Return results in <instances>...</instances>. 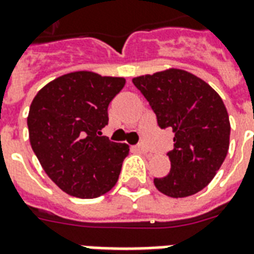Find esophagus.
Here are the masks:
<instances>
[{
	"instance_id": "34e87169",
	"label": "esophagus",
	"mask_w": 254,
	"mask_h": 254,
	"mask_svg": "<svg viewBox=\"0 0 254 254\" xmlns=\"http://www.w3.org/2000/svg\"><path fill=\"white\" fill-rule=\"evenodd\" d=\"M134 150H135V152H138V153H148V149L145 148L144 145H141V144L135 145Z\"/></svg>"
}]
</instances>
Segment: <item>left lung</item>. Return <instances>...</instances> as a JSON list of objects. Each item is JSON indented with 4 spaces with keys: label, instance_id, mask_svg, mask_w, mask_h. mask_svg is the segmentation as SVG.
Instances as JSON below:
<instances>
[{
    "label": "left lung",
    "instance_id": "8db88e82",
    "mask_svg": "<svg viewBox=\"0 0 254 254\" xmlns=\"http://www.w3.org/2000/svg\"><path fill=\"white\" fill-rule=\"evenodd\" d=\"M156 113L158 127L174 133L168 152L170 172L154 179L166 196L180 198L204 189L222 165L229 149V116L217 92L181 69L133 78Z\"/></svg>",
    "mask_w": 254,
    "mask_h": 254
}]
</instances>
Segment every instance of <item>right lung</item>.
I'll use <instances>...</instances> for the list:
<instances>
[{
  "label": "right lung",
  "mask_w": 254,
  "mask_h": 254,
  "mask_svg": "<svg viewBox=\"0 0 254 254\" xmlns=\"http://www.w3.org/2000/svg\"><path fill=\"white\" fill-rule=\"evenodd\" d=\"M125 85L123 77L73 71L37 93L28 116L33 152L61 190L96 198L119 180L129 145L102 135L108 106Z\"/></svg>",
  "instance_id": "add662e5"
}]
</instances>
